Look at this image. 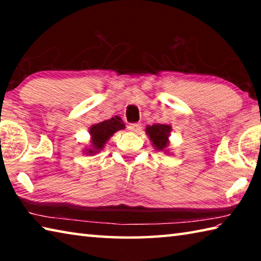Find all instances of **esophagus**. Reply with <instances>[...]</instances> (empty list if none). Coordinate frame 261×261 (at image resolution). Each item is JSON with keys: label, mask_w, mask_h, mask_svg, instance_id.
Here are the masks:
<instances>
[{"label": "esophagus", "mask_w": 261, "mask_h": 261, "mask_svg": "<svg viewBox=\"0 0 261 261\" xmlns=\"http://www.w3.org/2000/svg\"><path fill=\"white\" fill-rule=\"evenodd\" d=\"M127 129H129L131 132H138L141 129V124H139V123H132V124H129Z\"/></svg>", "instance_id": "obj_1"}]
</instances>
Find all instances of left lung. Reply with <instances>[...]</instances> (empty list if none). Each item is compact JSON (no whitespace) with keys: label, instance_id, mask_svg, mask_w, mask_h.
<instances>
[{"label":"left lung","instance_id":"1","mask_svg":"<svg viewBox=\"0 0 261 261\" xmlns=\"http://www.w3.org/2000/svg\"><path fill=\"white\" fill-rule=\"evenodd\" d=\"M171 127L166 124H153L146 127V134L158 151H163L169 144L168 137L170 135Z\"/></svg>","mask_w":261,"mask_h":261}]
</instances>
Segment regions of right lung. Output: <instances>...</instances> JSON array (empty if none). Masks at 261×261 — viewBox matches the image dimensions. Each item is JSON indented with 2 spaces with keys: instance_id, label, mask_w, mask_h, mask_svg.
<instances>
[{
  "instance_id": "1",
  "label": "right lung",
  "mask_w": 261,
  "mask_h": 261,
  "mask_svg": "<svg viewBox=\"0 0 261 261\" xmlns=\"http://www.w3.org/2000/svg\"><path fill=\"white\" fill-rule=\"evenodd\" d=\"M125 125L121 117L115 116L110 120H106L100 122L98 124H94L90 127V135L92 141V148L86 149L87 154H94L102 149L106 141L112 137L115 132L118 130L124 129Z\"/></svg>"
}]
</instances>
